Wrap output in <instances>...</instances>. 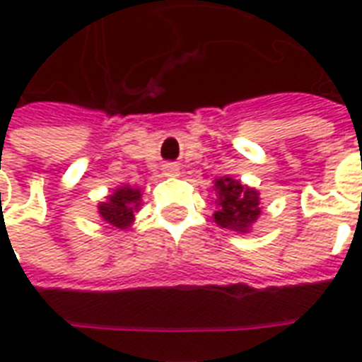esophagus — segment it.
<instances>
[{"instance_id": "esophagus-1", "label": "esophagus", "mask_w": 362, "mask_h": 362, "mask_svg": "<svg viewBox=\"0 0 362 362\" xmlns=\"http://www.w3.org/2000/svg\"><path fill=\"white\" fill-rule=\"evenodd\" d=\"M165 170H167V173H176V170H178V165L167 163V165H165Z\"/></svg>"}]
</instances>
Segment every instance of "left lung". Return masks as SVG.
I'll use <instances>...</instances> for the list:
<instances>
[{
    "label": "left lung",
    "mask_w": 362,
    "mask_h": 362,
    "mask_svg": "<svg viewBox=\"0 0 362 362\" xmlns=\"http://www.w3.org/2000/svg\"><path fill=\"white\" fill-rule=\"evenodd\" d=\"M216 189L220 199L218 210H216V223L223 229L246 233L247 227L257 220L261 214L259 209V193L252 187L242 186L238 180H233L229 176L216 180Z\"/></svg>",
    "instance_id": "left-lung-1"
}]
</instances>
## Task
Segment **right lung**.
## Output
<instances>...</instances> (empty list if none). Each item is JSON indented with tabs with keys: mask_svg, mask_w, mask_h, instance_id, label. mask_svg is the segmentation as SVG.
Returning a JSON list of instances; mask_svg holds the SVG:
<instances>
[{
	"mask_svg": "<svg viewBox=\"0 0 362 362\" xmlns=\"http://www.w3.org/2000/svg\"><path fill=\"white\" fill-rule=\"evenodd\" d=\"M139 204H141V192L122 186L112 195H109L107 203H101L98 209L105 223H109L115 229H127L135 218Z\"/></svg>",
	"mask_w": 362,
	"mask_h": 362,
	"instance_id": "right-lung-1",
	"label": "right lung"
}]
</instances>
